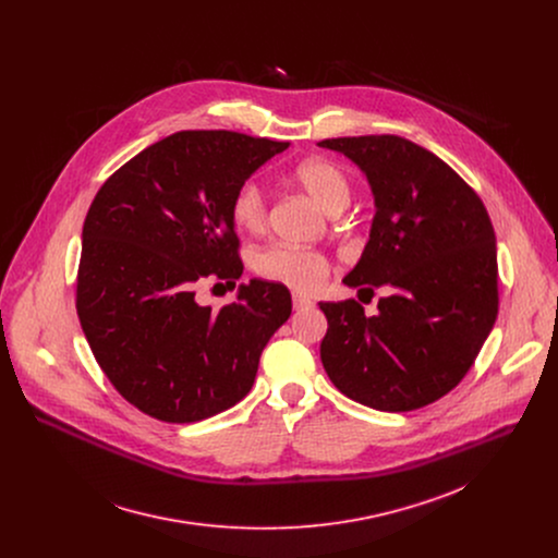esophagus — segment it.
<instances>
[{
  "label": "esophagus",
  "instance_id": "34e87169",
  "mask_svg": "<svg viewBox=\"0 0 558 558\" xmlns=\"http://www.w3.org/2000/svg\"><path fill=\"white\" fill-rule=\"evenodd\" d=\"M292 305H294V310H303V307L312 305V299H307V296L296 292V294H292Z\"/></svg>",
  "mask_w": 558,
  "mask_h": 558
}]
</instances>
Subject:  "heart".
<instances>
[{"mask_svg": "<svg viewBox=\"0 0 558 558\" xmlns=\"http://www.w3.org/2000/svg\"><path fill=\"white\" fill-rule=\"evenodd\" d=\"M296 182L318 202L328 215L341 213L350 204L352 186L339 165L328 159L303 160L294 169ZM232 221L242 232H259L268 217V197L257 182H242L230 204ZM255 272L268 281L290 286L294 290H316L328 272V259L314 248L272 242L253 257Z\"/></svg>", "mask_w": 558, "mask_h": 558, "instance_id": "heart-1", "label": "heart"}]
</instances>
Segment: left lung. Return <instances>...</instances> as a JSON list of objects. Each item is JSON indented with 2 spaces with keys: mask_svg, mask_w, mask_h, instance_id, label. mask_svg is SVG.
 <instances>
[{
  "mask_svg": "<svg viewBox=\"0 0 558 558\" xmlns=\"http://www.w3.org/2000/svg\"><path fill=\"white\" fill-rule=\"evenodd\" d=\"M367 175L376 215L359 264L343 277L374 294L319 303L330 383L350 399L408 412L447 396L473 367L498 314L496 236L477 193L429 150L398 135L324 140Z\"/></svg>",
  "mask_w": 558,
  "mask_h": 558,
  "instance_id": "8db88e82",
  "label": "left lung"
}]
</instances>
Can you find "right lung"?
I'll use <instances>...</instances> for the list:
<instances>
[{
	"label": "right lung",
	"mask_w": 558,
	"mask_h": 558,
	"mask_svg": "<svg viewBox=\"0 0 558 558\" xmlns=\"http://www.w3.org/2000/svg\"><path fill=\"white\" fill-rule=\"evenodd\" d=\"M288 146L180 131L98 189L81 234L77 316L109 383L142 412L195 423L251 391L264 345L292 314L290 290L251 279L236 303L215 312L195 301V288L242 275L232 197Z\"/></svg>",
	"instance_id": "obj_1"
}]
</instances>
